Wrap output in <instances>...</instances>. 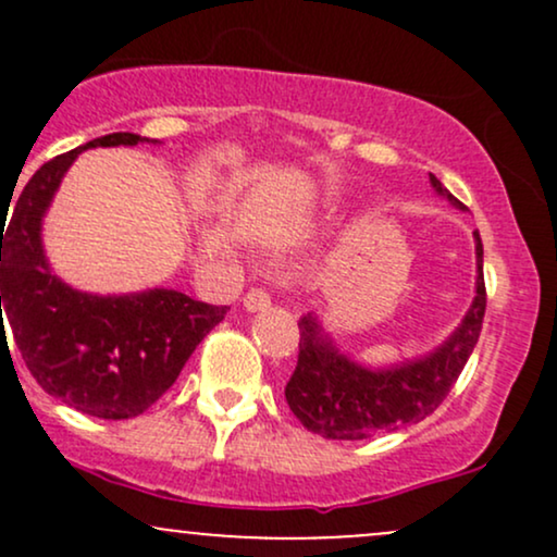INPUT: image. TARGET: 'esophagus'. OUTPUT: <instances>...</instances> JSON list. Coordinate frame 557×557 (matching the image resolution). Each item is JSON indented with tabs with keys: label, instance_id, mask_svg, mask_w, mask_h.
Returning <instances> with one entry per match:
<instances>
[{
	"label": "esophagus",
	"instance_id": "obj_1",
	"mask_svg": "<svg viewBox=\"0 0 557 557\" xmlns=\"http://www.w3.org/2000/svg\"><path fill=\"white\" fill-rule=\"evenodd\" d=\"M270 304H272L270 293L261 290V287H251V290L246 293V298H243L246 311H264V309H270Z\"/></svg>",
	"mask_w": 557,
	"mask_h": 557
}]
</instances>
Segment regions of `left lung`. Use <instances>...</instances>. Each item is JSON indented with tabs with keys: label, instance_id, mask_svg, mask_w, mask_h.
<instances>
[{
	"label": "left lung",
	"instance_id": "obj_1",
	"mask_svg": "<svg viewBox=\"0 0 557 557\" xmlns=\"http://www.w3.org/2000/svg\"><path fill=\"white\" fill-rule=\"evenodd\" d=\"M434 194L463 209L437 177L430 175ZM476 248V296L461 324L437 348L419 359L389 367H367L337 348L319 317H300L298 367L285 387V400L300 424L327 440H367L376 432L398 430L426 419L463 372L482 332L487 293L482 272V238L474 230Z\"/></svg>",
	"mask_w": 557,
	"mask_h": 557
}]
</instances>
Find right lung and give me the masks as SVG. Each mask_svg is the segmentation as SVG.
<instances>
[{"mask_svg":"<svg viewBox=\"0 0 557 557\" xmlns=\"http://www.w3.org/2000/svg\"><path fill=\"white\" fill-rule=\"evenodd\" d=\"M159 144L136 133L88 140L36 170L0 212V337L12 341L34 380L57 400L96 419H133L175 385L196 345L227 314L172 287L99 296L67 285L44 251V216L81 151Z\"/></svg>","mask_w":557,"mask_h":557,"instance_id":"1","label":"right lung"}]
</instances>
